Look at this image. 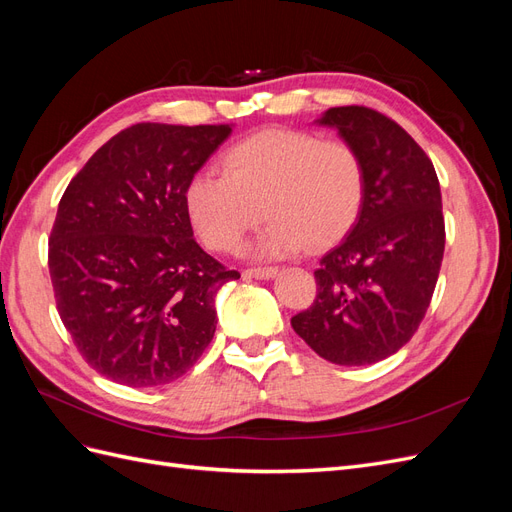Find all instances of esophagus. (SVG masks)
Returning <instances> with one entry per match:
<instances>
[{
  "label": "esophagus",
  "instance_id": "obj_1",
  "mask_svg": "<svg viewBox=\"0 0 512 512\" xmlns=\"http://www.w3.org/2000/svg\"><path fill=\"white\" fill-rule=\"evenodd\" d=\"M277 273L275 267H252V269H245L243 275L245 277H256V280H269Z\"/></svg>",
  "mask_w": 512,
  "mask_h": 512
}]
</instances>
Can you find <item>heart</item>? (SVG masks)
<instances>
[{
  "mask_svg": "<svg viewBox=\"0 0 512 512\" xmlns=\"http://www.w3.org/2000/svg\"><path fill=\"white\" fill-rule=\"evenodd\" d=\"M224 175L198 170L185 185L190 222L215 252H235L247 232L271 218L260 237L267 256L327 247L359 220L365 164L348 141L305 130H262L226 149Z\"/></svg>",
  "mask_w": 512,
  "mask_h": 512,
  "instance_id": "b5f03b06",
  "label": "heart"
}]
</instances>
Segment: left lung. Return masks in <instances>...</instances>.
<instances>
[{"label":"left lung","instance_id":"1","mask_svg":"<svg viewBox=\"0 0 512 512\" xmlns=\"http://www.w3.org/2000/svg\"><path fill=\"white\" fill-rule=\"evenodd\" d=\"M318 123L361 153L365 200L344 241L320 258L314 303L290 324L322 359L371 365L410 342L436 290L440 181L414 138L374 108L335 106Z\"/></svg>","mask_w":512,"mask_h":512}]
</instances>
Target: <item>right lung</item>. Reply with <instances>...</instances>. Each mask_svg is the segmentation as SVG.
Segmentation results:
<instances>
[{"instance_id": "1", "label": "right lung", "mask_w": 512, "mask_h": 512, "mask_svg": "<svg viewBox=\"0 0 512 512\" xmlns=\"http://www.w3.org/2000/svg\"><path fill=\"white\" fill-rule=\"evenodd\" d=\"M232 128L136 123L70 181L49 237L57 312L104 378L147 389L211 344L215 292L239 280L194 239L185 185Z\"/></svg>"}]
</instances>
